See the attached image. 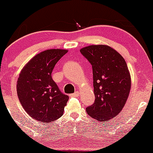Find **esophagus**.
<instances>
[{
	"instance_id": "34e87169",
	"label": "esophagus",
	"mask_w": 153,
	"mask_h": 153,
	"mask_svg": "<svg viewBox=\"0 0 153 153\" xmlns=\"http://www.w3.org/2000/svg\"><path fill=\"white\" fill-rule=\"evenodd\" d=\"M79 91H76L75 93H74V94H71L70 97H77L79 96Z\"/></svg>"
}]
</instances>
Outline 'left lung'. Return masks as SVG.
<instances>
[{
  "label": "left lung",
  "mask_w": 153,
  "mask_h": 153,
  "mask_svg": "<svg viewBox=\"0 0 153 153\" xmlns=\"http://www.w3.org/2000/svg\"><path fill=\"white\" fill-rule=\"evenodd\" d=\"M92 65L95 101L86 108L93 119L100 122L111 119L124 108L131 88L127 63L111 47L93 45L80 49Z\"/></svg>",
  "instance_id": "8db88e82"
}]
</instances>
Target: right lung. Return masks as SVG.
<instances>
[{"label":"right lung","mask_w":153,"mask_h":153,"mask_svg":"<svg viewBox=\"0 0 153 153\" xmlns=\"http://www.w3.org/2000/svg\"><path fill=\"white\" fill-rule=\"evenodd\" d=\"M68 52L49 49L34 56L25 65L17 82L20 104L34 120L50 123L62 116L68 96L62 94L51 78L56 62Z\"/></svg>","instance_id":"1"}]
</instances>
